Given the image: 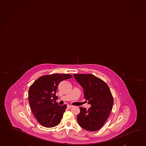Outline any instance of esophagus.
Returning <instances> with one entry per match:
<instances>
[{
	"mask_svg": "<svg viewBox=\"0 0 146 146\" xmlns=\"http://www.w3.org/2000/svg\"><path fill=\"white\" fill-rule=\"evenodd\" d=\"M73 107V106H71V105H68V106H67V108L68 109H71V108Z\"/></svg>",
	"mask_w": 146,
	"mask_h": 146,
	"instance_id": "1",
	"label": "esophagus"
}]
</instances>
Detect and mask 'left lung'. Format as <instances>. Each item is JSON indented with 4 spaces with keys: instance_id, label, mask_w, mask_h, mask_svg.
<instances>
[{
    "instance_id": "8db88e82",
    "label": "left lung",
    "mask_w": 146,
    "mask_h": 146,
    "mask_svg": "<svg viewBox=\"0 0 146 146\" xmlns=\"http://www.w3.org/2000/svg\"><path fill=\"white\" fill-rule=\"evenodd\" d=\"M76 80L82 86L86 101L91 104L88 110L80 107L78 123L87 131H95L103 126L112 109L113 98L104 80L91 74H75Z\"/></svg>"
}]
</instances>
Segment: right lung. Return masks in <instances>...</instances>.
<instances>
[{"label": "right lung", "instance_id": "1", "mask_svg": "<svg viewBox=\"0 0 146 146\" xmlns=\"http://www.w3.org/2000/svg\"><path fill=\"white\" fill-rule=\"evenodd\" d=\"M73 78L68 74L45 75L37 79L30 86L29 100L36 119L42 126L53 127L59 124L66 105L60 106L56 101L58 85L62 80Z\"/></svg>", "mask_w": 146, "mask_h": 146}]
</instances>
